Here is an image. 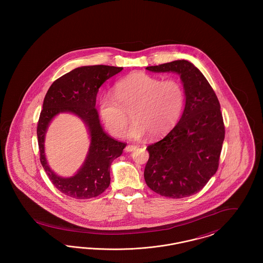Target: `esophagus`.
Masks as SVG:
<instances>
[{
    "instance_id": "obj_1",
    "label": "esophagus",
    "mask_w": 263,
    "mask_h": 263,
    "mask_svg": "<svg viewBox=\"0 0 263 263\" xmlns=\"http://www.w3.org/2000/svg\"><path fill=\"white\" fill-rule=\"evenodd\" d=\"M136 149H137V147H136V146L128 145V146H126L125 147V152H127V153H130V152H133V151H135Z\"/></svg>"
}]
</instances>
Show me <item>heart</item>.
Masks as SVG:
<instances>
[{"label": "heart", "mask_w": 263, "mask_h": 263, "mask_svg": "<svg viewBox=\"0 0 263 263\" xmlns=\"http://www.w3.org/2000/svg\"><path fill=\"white\" fill-rule=\"evenodd\" d=\"M184 104V88L178 81H162L138 72L119 81L114 95H102L99 109L106 128L116 137L125 134L128 113H131L134 123L129 129V137L141 139L150 134L152 138H160L176 125Z\"/></svg>", "instance_id": "obj_1"}]
</instances>
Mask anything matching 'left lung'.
Returning a JSON list of instances; mask_svg holds the SVG:
<instances>
[{
    "mask_svg": "<svg viewBox=\"0 0 263 263\" xmlns=\"http://www.w3.org/2000/svg\"><path fill=\"white\" fill-rule=\"evenodd\" d=\"M146 69L179 75L185 105L175 128L147 147L150 158L144 172L145 181L162 196L187 197L199 192L218 170L225 139L220 102L199 69L186 60Z\"/></svg>",
    "mask_w": 263,
    "mask_h": 263,
    "instance_id": "8db88e82",
    "label": "left lung"
}]
</instances>
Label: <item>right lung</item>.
Returning <instances> with one entry per match:
<instances>
[{"label":"right lung","mask_w":263,"mask_h":263,"mask_svg":"<svg viewBox=\"0 0 263 263\" xmlns=\"http://www.w3.org/2000/svg\"><path fill=\"white\" fill-rule=\"evenodd\" d=\"M123 70L106 65L83 66L57 79L48 89L37 125L40 162L53 185L75 199H88L101 194L110 184V165L120 157L125 143L108 136L100 124L96 107L101 85ZM71 112L87 127L90 147L87 157L75 175L63 178L49 166L45 156V136L51 120L60 112Z\"/></svg>","instance_id":"add662e5"}]
</instances>
